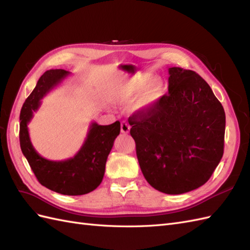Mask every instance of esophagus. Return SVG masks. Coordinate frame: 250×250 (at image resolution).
I'll return each instance as SVG.
<instances>
[{"mask_svg":"<svg viewBox=\"0 0 250 250\" xmlns=\"http://www.w3.org/2000/svg\"><path fill=\"white\" fill-rule=\"evenodd\" d=\"M129 131H130V126L128 125V123H126V122L121 123V132L127 134V133H129Z\"/></svg>","mask_w":250,"mask_h":250,"instance_id":"34e87169","label":"esophagus"}]
</instances>
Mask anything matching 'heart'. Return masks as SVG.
Wrapping results in <instances>:
<instances>
[{
	"instance_id": "1",
	"label": "heart",
	"mask_w": 250,
	"mask_h": 250,
	"mask_svg": "<svg viewBox=\"0 0 250 250\" xmlns=\"http://www.w3.org/2000/svg\"><path fill=\"white\" fill-rule=\"evenodd\" d=\"M164 84L151 75L142 74L120 86L111 96V101L120 105L134 102V110L145 111L155 107L164 96Z\"/></svg>"
}]
</instances>
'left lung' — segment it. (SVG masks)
Segmentation results:
<instances>
[{
    "instance_id": "obj_1",
    "label": "left lung",
    "mask_w": 250,
    "mask_h": 250,
    "mask_svg": "<svg viewBox=\"0 0 250 250\" xmlns=\"http://www.w3.org/2000/svg\"><path fill=\"white\" fill-rule=\"evenodd\" d=\"M168 71V95L128 122L144 177L155 190L177 195L206 184L220 163L225 112L198 74Z\"/></svg>"
}]
</instances>
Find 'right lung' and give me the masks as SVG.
<instances>
[{
    "mask_svg": "<svg viewBox=\"0 0 250 250\" xmlns=\"http://www.w3.org/2000/svg\"><path fill=\"white\" fill-rule=\"evenodd\" d=\"M70 74L62 69L49 70L37 81L21 110L20 144L41 185L59 194L77 196L94 191L101 184L107 156L120 134L121 125L119 121L110 125L92 122L83 145L74 157L67 160L50 161L37 153L29 137L28 124L39 110L42 98Z\"/></svg>",
    "mask_w": 250,
    "mask_h": 250,
    "instance_id": "obj_1",
    "label": "right lung"
}]
</instances>
